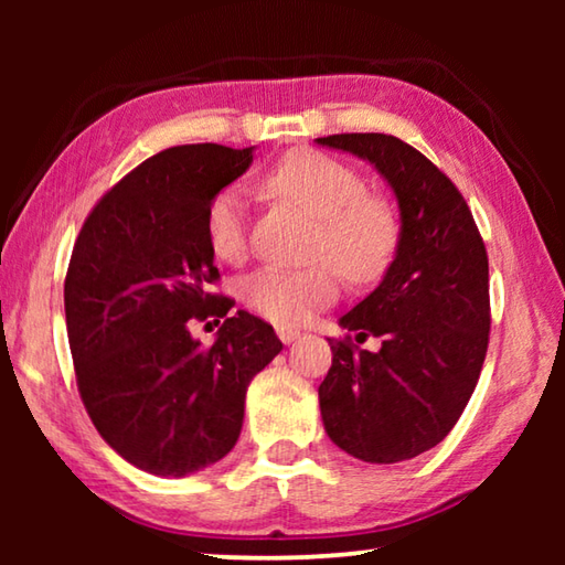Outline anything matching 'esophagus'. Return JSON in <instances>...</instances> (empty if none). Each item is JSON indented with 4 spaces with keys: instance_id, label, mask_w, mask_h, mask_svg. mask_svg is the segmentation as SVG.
<instances>
[{
    "instance_id": "34e87169",
    "label": "esophagus",
    "mask_w": 565,
    "mask_h": 565,
    "mask_svg": "<svg viewBox=\"0 0 565 565\" xmlns=\"http://www.w3.org/2000/svg\"><path fill=\"white\" fill-rule=\"evenodd\" d=\"M276 333H279V339L284 343H291V341H296V339L301 337V331L294 329V327H276Z\"/></svg>"
}]
</instances>
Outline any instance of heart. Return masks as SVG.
<instances>
[{"mask_svg": "<svg viewBox=\"0 0 565 565\" xmlns=\"http://www.w3.org/2000/svg\"><path fill=\"white\" fill-rule=\"evenodd\" d=\"M266 186L319 218L309 269H266L242 284V299L274 323H296L339 294V271L351 281H371L386 269L398 242V218L384 196L366 191V181L347 161L317 149H296L266 171ZM209 248L222 262L246 254V199L238 186L216 191L206 206Z\"/></svg>", "mask_w": 565, "mask_h": 565, "instance_id": "b5f03b06", "label": "heart"}]
</instances>
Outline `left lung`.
<instances>
[{
  "label": "left lung",
  "mask_w": 565,
  "mask_h": 565,
  "mask_svg": "<svg viewBox=\"0 0 565 565\" xmlns=\"http://www.w3.org/2000/svg\"><path fill=\"white\" fill-rule=\"evenodd\" d=\"M319 145L369 159L401 209L396 259L341 317L319 386L323 428L366 463H398L441 444L481 376L491 333L489 254L456 184L391 134H331ZM382 339L379 352L358 347Z\"/></svg>",
  "instance_id": "obj_1"
}]
</instances>
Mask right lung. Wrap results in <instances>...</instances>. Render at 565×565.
<instances>
[{
	"mask_svg": "<svg viewBox=\"0 0 565 565\" xmlns=\"http://www.w3.org/2000/svg\"><path fill=\"white\" fill-rule=\"evenodd\" d=\"M252 149L181 145L141 161L76 236L64 279L82 404L104 441L141 471L186 476L232 451L252 379L281 351L271 323L209 291L222 276L204 218ZM224 318L204 350L194 320Z\"/></svg>",
	"mask_w": 565,
	"mask_h": 565,
	"instance_id": "obj_1",
	"label": "right lung"
}]
</instances>
